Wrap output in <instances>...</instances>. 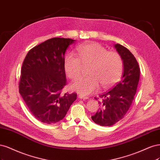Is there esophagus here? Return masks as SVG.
Wrapping results in <instances>:
<instances>
[{
  "label": "esophagus",
  "mask_w": 160,
  "mask_h": 160,
  "mask_svg": "<svg viewBox=\"0 0 160 160\" xmlns=\"http://www.w3.org/2000/svg\"><path fill=\"white\" fill-rule=\"evenodd\" d=\"M78 97L80 98H81V99H83V100L88 99V98L87 96H84V95H82V94H79Z\"/></svg>",
  "instance_id": "obj_1"
}]
</instances>
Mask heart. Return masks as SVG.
I'll list each match as a JSON object with an SVG mask.
<instances>
[{
    "mask_svg": "<svg viewBox=\"0 0 160 160\" xmlns=\"http://www.w3.org/2000/svg\"><path fill=\"white\" fill-rule=\"evenodd\" d=\"M78 57L68 53L64 57V67L67 76L71 80L80 77L84 69L88 77L82 78L72 84L71 88L87 96L98 90L99 85L107 88L120 80L123 72V60L120 55L108 50L97 42H89L77 47Z\"/></svg>",
    "mask_w": 160,
    "mask_h": 160,
    "instance_id": "b5f03b06",
    "label": "heart"
}]
</instances>
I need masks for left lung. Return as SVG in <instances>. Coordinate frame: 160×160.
I'll return each mask as SVG.
<instances>
[{
    "label": "left lung",
    "instance_id": "8db88e82",
    "mask_svg": "<svg viewBox=\"0 0 160 160\" xmlns=\"http://www.w3.org/2000/svg\"><path fill=\"white\" fill-rule=\"evenodd\" d=\"M115 48L122 58L123 73L120 82L99 96L100 108L91 118L102 126L114 125L124 117L134 99L140 80V68L134 56L120 44H116Z\"/></svg>",
    "mask_w": 160,
    "mask_h": 160
}]
</instances>
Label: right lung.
<instances>
[{"label": "right lung", "mask_w": 160, "mask_h": 160, "mask_svg": "<svg viewBox=\"0 0 160 160\" xmlns=\"http://www.w3.org/2000/svg\"><path fill=\"white\" fill-rule=\"evenodd\" d=\"M74 40L52 38L30 49L24 60L19 93L38 121L51 124L65 117L77 94H62L66 84L64 54Z\"/></svg>", "instance_id": "add662e5"}]
</instances>
